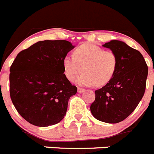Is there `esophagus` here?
Instances as JSON below:
<instances>
[{"label": "esophagus", "mask_w": 154, "mask_h": 154, "mask_svg": "<svg viewBox=\"0 0 154 154\" xmlns=\"http://www.w3.org/2000/svg\"><path fill=\"white\" fill-rule=\"evenodd\" d=\"M85 90L83 89V88H78V92L79 93V94H82V93L85 92Z\"/></svg>", "instance_id": "34e87169"}]
</instances>
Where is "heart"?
<instances>
[{
	"label": "heart",
	"mask_w": 154,
	"mask_h": 154,
	"mask_svg": "<svg viewBox=\"0 0 154 154\" xmlns=\"http://www.w3.org/2000/svg\"><path fill=\"white\" fill-rule=\"evenodd\" d=\"M118 56L112 50H104L93 44H83L72 52V57L66 56L63 60L64 74L73 82L84 86L106 85L115 75L118 68Z\"/></svg>",
	"instance_id": "obj_1"
}]
</instances>
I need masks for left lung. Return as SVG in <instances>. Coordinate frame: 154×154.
<instances>
[{"instance_id":"obj_1","label":"left lung","mask_w":154,"mask_h":154,"mask_svg":"<svg viewBox=\"0 0 154 154\" xmlns=\"http://www.w3.org/2000/svg\"><path fill=\"white\" fill-rule=\"evenodd\" d=\"M103 46L116 53L118 68L113 78L95 91L91 112L99 121L116 124L126 119L142 99L148 68L140 51L122 41L111 40Z\"/></svg>"}]
</instances>
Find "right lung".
<instances>
[{
  "label": "right lung",
  "mask_w": 154,
  "mask_h": 154,
  "mask_svg": "<svg viewBox=\"0 0 154 154\" xmlns=\"http://www.w3.org/2000/svg\"><path fill=\"white\" fill-rule=\"evenodd\" d=\"M74 48L63 39L44 40L22 50L10 69V98L19 115L37 127L60 122L77 92L64 74L63 60Z\"/></svg>",
  "instance_id": "add662e5"
}]
</instances>
